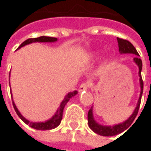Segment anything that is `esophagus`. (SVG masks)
Wrapping results in <instances>:
<instances>
[{
    "instance_id": "1",
    "label": "esophagus",
    "mask_w": 151,
    "mask_h": 151,
    "mask_svg": "<svg viewBox=\"0 0 151 151\" xmlns=\"http://www.w3.org/2000/svg\"><path fill=\"white\" fill-rule=\"evenodd\" d=\"M89 86H90V83H89V82H83V83H82V84L80 85V86H79L78 91L80 92L83 91H86V90L88 89Z\"/></svg>"
}]
</instances>
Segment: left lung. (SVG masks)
Segmentation results:
<instances>
[{"mask_svg": "<svg viewBox=\"0 0 151 151\" xmlns=\"http://www.w3.org/2000/svg\"><path fill=\"white\" fill-rule=\"evenodd\" d=\"M117 41H118V46H119V51L121 54L124 53H132L134 55H137L134 58L133 60L134 62L136 63L138 69H139V72H138V75H139V81H140V86H141V94H140L139 99L137 102V104L135 108V110L133 112V114L130 116V117L126 120L124 122L121 124H118L113 126H103L101 124H98L94 119L93 117V108H91L88 111V124L89 127L91 128V129L93 130L95 133H97L99 135L105 137L109 136H114L116 135L119 133H122L124 130H126L132 124L133 122L134 119L136 118L137 115L138 113V110H139L140 104H141V99H142V95L143 92V81L142 78V60L139 58V54L137 52L136 48L134 47L132 43H130L129 41H128L126 40H123L120 38H117Z\"/></svg>", "mask_w": 151, "mask_h": 151, "instance_id": "left-lung-1", "label": "left lung"}]
</instances>
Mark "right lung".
<instances>
[{"instance_id": "add662e5", "label": "right lung", "mask_w": 151, "mask_h": 151, "mask_svg": "<svg viewBox=\"0 0 151 151\" xmlns=\"http://www.w3.org/2000/svg\"><path fill=\"white\" fill-rule=\"evenodd\" d=\"M57 39L56 38L53 37H48V36H40V37L38 38H33V39H28V40H25L23 43H22L20 46L18 47V48H20L22 47L25 46L27 44H30L31 43H35V42H39V43H44V42H55L56 41ZM78 94V91H74L73 92H69L68 95H66L65 99H63V101L61 102V104L60 105L58 110L56 111V114L53 116L50 120H47L45 122H30L29 120H27L25 117L22 116L19 111L18 110V108L15 105L14 102L13 101V106L14 108V110L16 111V113L18 114V116L20 117L21 119L24 123H26L27 124H29L30 127L33 128L35 129L38 130H49L52 129H55L56 127L59 125L60 124V121L62 120V115H63V110H64V108L65 104L68 103V101L69 100V99L73 97L74 95H76ZM12 96V95H11Z\"/></svg>"}]
</instances>
